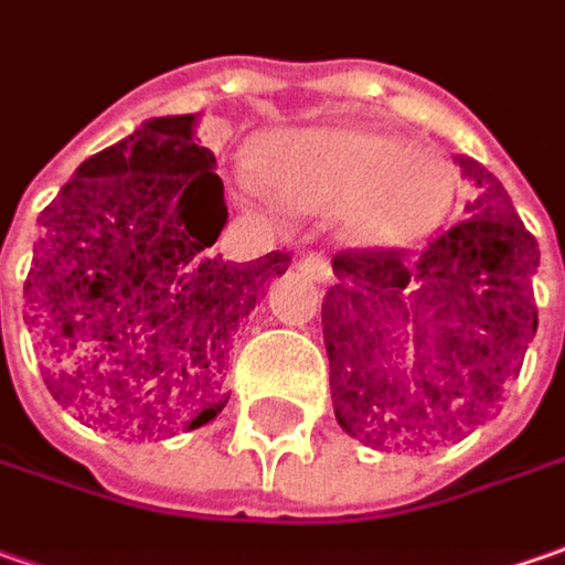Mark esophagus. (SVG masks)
Instances as JSON below:
<instances>
[{
    "mask_svg": "<svg viewBox=\"0 0 565 565\" xmlns=\"http://www.w3.org/2000/svg\"><path fill=\"white\" fill-rule=\"evenodd\" d=\"M300 271L306 278H312V281H331V263L321 256V253H309V256H302L300 259Z\"/></svg>",
    "mask_w": 565,
    "mask_h": 565,
    "instance_id": "obj_1",
    "label": "esophagus"
}]
</instances>
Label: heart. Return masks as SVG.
Instances as JSON below:
<instances>
[{
  "mask_svg": "<svg viewBox=\"0 0 565 565\" xmlns=\"http://www.w3.org/2000/svg\"><path fill=\"white\" fill-rule=\"evenodd\" d=\"M265 174L287 203L341 209L343 234L362 246H409L435 234L457 203V178L431 149L365 127H316L268 149ZM249 196H263L246 184Z\"/></svg>",
  "mask_w": 565,
  "mask_h": 565,
  "instance_id": "b5f03b06",
  "label": "heart"
}]
</instances>
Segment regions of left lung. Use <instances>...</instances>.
Instances as JSON below:
<instances>
[{"label": "left lung", "instance_id": "obj_1", "mask_svg": "<svg viewBox=\"0 0 565 565\" xmlns=\"http://www.w3.org/2000/svg\"><path fill=\"white\" fill-rule=\"evenodd\" d=\"M476 184L469 218L406 263L403 249H343L321 302L331 399L350 438L435 450L491 418L537 331V241L503 184L457 156Z\"/></svg>", "mask_w": 565, "mask_h": 565}]
</instances>
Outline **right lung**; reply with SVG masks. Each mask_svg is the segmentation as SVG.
<instances>
[{
	"label": "right lung",
	"instance_id": "add662e5",
	"mask_svg": "<svg viewBox=\"0 0 565 565\" xmlns=\"http://www.w3.org/2000/svg\"><path fill=\"white\" fill-rule=\"evenodd\" d=\"M193 115L89 156L40 212L24 300L50 394L125 440L193 431L227 403V353L290 253L224 263L227 205Z\"/></svg>",
	"mask_w": 565,
	"mask_h": 565
}]
</instances>
